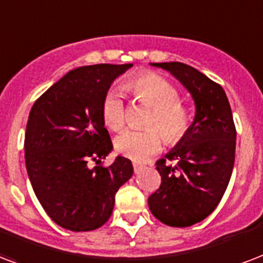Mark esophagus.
Returning a JSON list of instances; mask_svg holds the SVG:
<instances>
[{"instance_id": "esophagus-1", "label": "esophagus", "mask_w": 263, "mask_h": 263, "mask_svg": "<svg viewBox=\"0 0 263 263\" xmlns=\"http://www.w3.org/2000/svg\"><path fill=\"white\" fill-rule=\"evenodd\" d=\"M142 170H143V165H142V164L134 163V171H135V174H139Z\"/></svg>"}]
</instances>
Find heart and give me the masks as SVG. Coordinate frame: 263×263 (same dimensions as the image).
Listing matches in <instances>:
<instances>
[{
    "label": "heart",
    "mask_w": 263,
    "mask_h": 263,
    "mask_svg": "<svg viewBox=\"0 0 263 263\" xmlns=\"http://www.w3.org/2000/svg\"><path fill=\"white\" fill-rule=\"evenodd\" d=\"M125 89L152 106L146 124L153 127L121 132L114 142L118 153L143 161L160 152L164 139L168 145H176L185 138L190 127V113L179 102L176 88L165 78L154 73L138 74L125 83ZM102 117L113 131L124 125L125 106L117 89H109L105 95Z\"/></svg>",
    "instance_id": "1"
}]
</instances>
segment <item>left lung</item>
I'll use <instances>...</instances> for the list:
<instances>
[{
  "mask_svg": "<svg viewBox=\"0 0 263 263\" xmlns=\"http://www.w3.org/2000/svg\"><path fill=\"white\" fill-rule=\"evenodd\" d=\"M150 65L170 71L196 105L185 138L156 163L161 185L147 200L160 222L186 228L205 219L223 197L234 165L236 127L219 84L180 62Z\"/></svg>",
  "mask_w": 263,
  "mask_h": 263,
  "instance_id": "8db88e82",
  "label": "left lung"
}]
</instances>
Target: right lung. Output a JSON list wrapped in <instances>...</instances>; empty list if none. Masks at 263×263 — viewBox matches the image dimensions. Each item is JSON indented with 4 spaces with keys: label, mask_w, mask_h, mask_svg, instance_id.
Listing matches in <instances>:
<instances>
[{
    "label": "right lung",
    "mask_w": 263,
    "mask_h": 263,
    "mask_svg": "<svg viewBox=\"0 0 263 263\" xmlns=\"http://www.w3.org/2000/svg\"><path fill=\"white\" fill-rule=\"evenodd\" d=\"M127 65H92L63 76L40 96L30 111L25 135L26 168L33 190L56 225L89 232L105 225L114 197L134 174L131 160L113 150L102 117L110 85ZM98 164L90 167V161Z\"/></svg>",
    "instance_id": "1"
}]
</instances>
